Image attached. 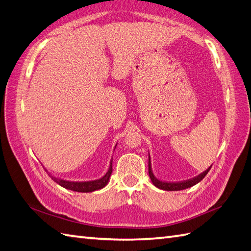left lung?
Returning a JSON list of instances; mask_svg holds the SVG:
<instances>
[{"label": "left lung", "mask_w": 251, "mask_h": 251, "mask_svg": "<svg viewBox=\"0 0 251 251\" xmlns=\"http://www.w3.org/2000/svg\"><path fill=\"white\" fill-rule=\"evenodd\" d=\"M212 168V166L209 167L206 170L199 174L198 176H195L194 178H190L187 180H183V182H176V183H171V182H164V180H160L157 178L154 173L152 171V165H151V158H150V154H149V174H150V177L151 180H152V183L156 186L157 188L162 189V190H168V191H176V190H183L186 188H189L191 186H195L196 184H198L199 182L205 177L206 174L208 173L209 169Z\"/></svg>", "instance_id": "obj_1"}]
</instances>
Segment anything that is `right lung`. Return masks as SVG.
Segmentation results:
<instances>
[{"label":"right lung","mask_w":251,"mask_h":251,"mask_svg":"<svg viewBox=\"0 0 251 251\" xmlns=\"http://www.w3.org/2000/svg\"><path fill=\"white\" fill-rule=\"evenodd\" d=\"M111 173H112V160L110 161L108 172L104 174L102 177L95 179V180H87V182H73V180H66V179H62V178H59L56 176H53L50 173H49V176L56 184H59L60 186H62V187L66 188V189L78 191V192H92V191L103 188L104 186L108 184L109 178H110V176H111Z\"/></svg>","instance_id":"obj_1"}]
</instances>
